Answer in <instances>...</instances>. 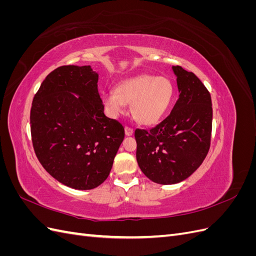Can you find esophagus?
Returning <instances> with one entry per match:
<instances>
[{
	"label": "esophagus",
	"mask_w": 256,
	"mask_h": 256,
	"mask_svg": "<svg viewBox=\"0 0 256 256\" xmlns=\"http://www.w3.org/2000/svg\"><path fill=\"white\" fill-rule=\"evenodd\" d=\"M125 134H126V136H132L134 134V129L131 128V127H129V126H126L125 127Z\"/></svg>",
	"instance_id": "esophagus-1"
}]
</instances>
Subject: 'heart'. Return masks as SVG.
<instances>
[{"instance_id": "heart-1", "label": "heart", "mask_w": 256, "mask_h": 256, "mask_svg": "<svg viewBox=\"0 0 256 256\" xmlns=\"http://www.w3.org/2000/svg\"><path fill=\"white\" fill-rule=\"evenodd\" d=\"M174 96V86L166 76L140 74L122 81L115 92H106L104 102L112 115L131 104L134 118L143 125H154L166 115Z\"/></svg>"}]
</instances>
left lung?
Here are the masks:
<instances>
[{
    "label": "left lung",
    "mask_w": 256,
    "mask_h": 256,
    "mask_svg": "<svg viewBox=\"0 0 256 256\" xmlns=\"http://www.w3.org/2000/svg\"><path fill=\"white\" fill-rule=\"evenodd\" d=\"M180 98L168 116L150 130L136 129V161L150 180L173 184L202 164L212 141V106L208 90L198 76L173 66Z\"/></svg>",
    "instance_id": "8db88e82"
}]
</instances>
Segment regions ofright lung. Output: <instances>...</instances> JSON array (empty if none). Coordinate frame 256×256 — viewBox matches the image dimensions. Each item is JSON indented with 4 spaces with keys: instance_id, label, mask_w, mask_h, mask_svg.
<instances>
[{
    "instance_id": "right-lung-1",
    "label": "right lung",
    "mask_w": 256,
    "mask_h": 256,
    "mask_svg": "<svg viewBox=\"0 0 256 256\" xmlns=\"http://www.w3.org/2000/svg\"><path fill=\"white\" fill-rule=\"evenodd\" d=\"M97 82L90 66L58 67L46 76L30 108L36 157L52 177L78 190L106 180L125 136L122 124L104 115Z\"/></svg>"
}]
</instances>
